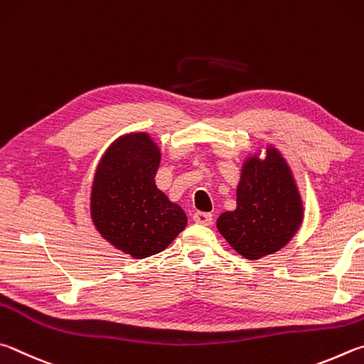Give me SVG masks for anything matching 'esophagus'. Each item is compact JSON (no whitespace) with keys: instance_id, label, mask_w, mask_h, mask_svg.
<instances>
[{"instance_id":"obj_1","label":"esophagus","mask_w":364,"mask_h":364,"mask_svg":"<svg viewBox=\"0 0 364 364\" xmlns=\"http://www.w3.org/2000/svg\"><path fill=\"white\" fill-rule=\"evenodd\" d=\"M193 220L196 222V224H200V225H211L213 214H209V213H195L193 214Z\"/></svg>"}]
</instances>
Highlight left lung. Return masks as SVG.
<instances>
[{
	"label": "left lung",
	"instance_id": "left-lung-1",
	"mask_svg": "<svg viewBox=\"0 0 364 364\" xmlns=\"http://www.w3.org/2000/svg\"><path fill=\"white\" fill-rule=\"evenodd\" d=\"M304 220V203L289 164L269 145L265 158L243 163L237 209L219 215L218 230L240 256L250 260L275 254L289 243Z\"/></svg>",
	"mask_w": 364,
	"mask_h": 364
}]
</instances>
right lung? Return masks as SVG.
I'll return each mask as SVG.
<instances>
[{"label": "right lung", "instance_id": "add662e5", "mask_svg": "<svg viewBox=\"0 0 364 364\" xmlns=\"http://www.w3.org/2000/svg\"><path fill=\"white\" fill-rule=\"evenodd\" d=\"M161 151L146 132L108 146L91 188L92 224L113 247L134 259L164 251L187 225L183 209L156 187Z\"/></svg>", "mask_w": 364, "mask_h": 364}]
</instances>
